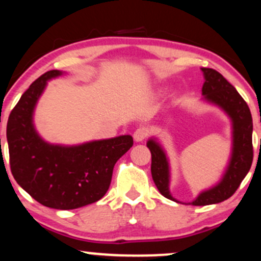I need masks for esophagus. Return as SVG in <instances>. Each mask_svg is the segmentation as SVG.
I'll use <instances>...</instances> for the list:
<instances>
[{
	"label": "esophagus",
	"mask_w": 261,
	"mask_h": 261,
	"mask_svg": "<svg viewBox=\"0 0 261 261\" xmlns=\"http://www.w3.org/2000/svg\"><path fill=\"white\" fill-rule=\"evenodd\" d=\"M147 135H148V130H147L146 127H140L134 133V140L136 141V142H142V141L147 137Z\"/></svg>",
	"instance_id": "obj_1"
}]
</instances>
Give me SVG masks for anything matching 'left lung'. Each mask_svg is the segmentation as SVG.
I'll return each instance as SVG.
<instances>
[{
	"instance_id": "obj_1",
	"label": "left lung",
	"mask_w": 261,
	"mask_h": 261,
	"mask_svg": "<svg viewBox=\"0 0 261 261\" xmlns=\"http://www.w3.org/2000/svg\"><path fill=\"white\" fill-rule=\"evenodd\" d=\"M200 70L204 76L200 100L220 109L231 121V153L220 180L199 192L192 202L182 203L174 198L170 192V161L161 141L150 137L147 141V147L152 154L150 171L153 181L165 198L182 204L209 205L230 198L249 171L253 162V120L249 107L220 73L210 68H200Z\"/></svg>"
}]
</instances>
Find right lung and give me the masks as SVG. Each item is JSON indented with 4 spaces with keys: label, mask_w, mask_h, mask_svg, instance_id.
Here are the masks:
<instances>
[{
    "label": "right lung",
    "mask_w": 261,
    "mask_h": 261,
    "mask_svg": "<svg viewBox=\"0 0 261 261\" xmlns=\"http://www.w3.org/2000/svg\"><path fill=\"white\" fill-rule=\"evenodd\" d=\"M67 74L51 70L23 93L8 118L11 170L34 199L53 209L89 205L108 191L115 163L133 147L130 135L77 144L49 143L37 133L34 115L47 84Z\"/></svg>",
    "instance_id": "1"
}]
</instances>
